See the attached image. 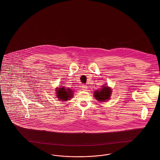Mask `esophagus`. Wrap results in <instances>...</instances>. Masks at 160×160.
I'll list each match as a JSON object with an SVG mask.
<instances>
[{
	"label": "esophagus",
	"instance_id": "obj_1",
	"mask_svg": "<svg viewBox=\"0 0 160 160\" xmlns=\"http://www.w3.org/2000/svg\"><path fill=\"white\" fill-rule=\"evenodd\" d=\"M82 89H83V90H84V91H86L87 89H88V86L86 85H85V84H82Z\"/></svg>",
	"mask_w": 160,
	"mask_h": 160
}]
</instances>
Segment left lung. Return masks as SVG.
Listing matches in <instances>:
<instances>
[{"mask_svg": "<svg viewBox=\"0 0 160 160\" xmlns=\"http://www.w3.org/2000/svg\"><path fill=\"white\" fill-rule=\"evenodd\" d=\"M111 89L107 86H103L100 91L94 92V97L98 101H106L111 96Z\"/></svg>", "mask_w": 160, "mask_h": 160, "instance_id": "8db88e82", "label": "left lung"}]
</instances>
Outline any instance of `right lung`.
<instances>
[{"instance_id": "add662e5", "label": "right lung", "mask_w": 160, "mask_h": 160, "mask_svg": "<svg viewBox=\"0 0 160 160\" xmlns=\"http://www.w3.org/2000/svg\"><path fill=\"white\" fill-rule=\"evenodd\" d=\"M57 97L60 101H67L69 99V98L72 97V92L71 89L65 88L64 87L59 88L56 89Z\"/></svg>"}]
</instances>
